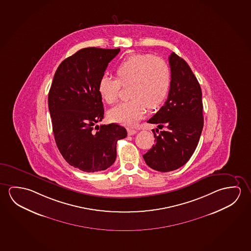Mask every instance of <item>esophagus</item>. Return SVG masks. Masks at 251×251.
Returning <instances> with one entry per match:
<instances>
[{
	"mask_svg": "<svg viewBox=\"0 0 251 251\" xmlns=\"http://www.w3.org/2000/svg\"><path fill=\"white\" fill-rule=\"evenodd\" d=\"M128 135H134L137 133V131L136 130H133V129H128L127 130Z\"/></svg>",
	"mask_w": 251,
	"mask_h": 251,
	"instance_id": "obj_1",
	"label": "esophagus"
}]
</instances>
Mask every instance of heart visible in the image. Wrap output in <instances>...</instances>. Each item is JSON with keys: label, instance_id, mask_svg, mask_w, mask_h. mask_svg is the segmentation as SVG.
Listing matches in <instances>:
<instances>
[{"label": "heart", "instance_id": "obj_1", "mask_svg": "<svg viewBox=\"0 0 251 251\" xmlns=\"http://www.w3.org/2000/svg\"><path fill=\"white\" fill-rule=\"evenodd\" d=\"M117 78L103 75L99 92L107 103L118 101L120 88L131 84V100L120 103L109 112L110 120L126 126H134L143 118L147 107L156 109L167 98L171 72L168 64L158 56L133 54L122 60L115 70Z\"/></svg>", "mask_w": 251, "mask_h": 251}]
</instances>
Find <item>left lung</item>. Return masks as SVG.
I'll return each instance as SVG.
<instances>
[{
    "label": "left lung",
    "mask_w": 251,
    "mask_h": 251,
    "mask_svg": "<svg viewBox=\"0 0 251 251\" xmlns=\"http://www.w3.org/2000/svg\"><path fill=\"white\" fill-rule=\"evenodd\" d=\"M171 84L167 101L159 112L148 120L157 124L160 131L153 132L155 144L143 158L156 171L178 169L191 158L203 128L201 89L189 65L172 52L169 56ZM159 131L158 129H156Z\"/></svg>",
    "instance_id": "obj_1"
}]
</instances>
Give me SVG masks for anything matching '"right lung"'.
<instances>
[{"label": "right lung", "instance_id": "1", "mask_svg": "<svg viewBox=\"0 0 251 251\" xmlns=\"http://www.w3.org/2000/svg\"><path fill=\"white\" fill-rule=\"evenodd\" d=\"M120 49L84 48L64 59L49 92V110L56 146L72 167L87 173L111 167L117 142L127 136L118 124L96 125L103 119L99 81Z\"/></svg>", "mask_w": 251, "mask_h": 251}]
</instances>
